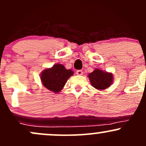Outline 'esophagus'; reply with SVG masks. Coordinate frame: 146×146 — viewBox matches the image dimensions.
Instances as JSON below:
<instances>
[{
  "instance_id": "1",
  "label": "esophagus",
  "mask_w": 146,
  "mask_h": 146,
  "mask_svg": "<svg viewBox=\"0 0 146 146\" xmlns=\"http://www.w3.org/2000/svg\"><path fill=\"white\" fill-rule=\"evenodd\" d=\"M76 74H77L78 76H82V75L83 74V72L81 70H78L76 71Z\"/></svg>"
}]
</instances>
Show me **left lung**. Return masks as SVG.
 <instances>
[{
  "label": "left lung",
  "instance_id": "left-lung-1",
  "mask_svg": "<svg viewBox=\"0 0 146 146\" xmlns=\"http://www.w3.org/2000/svg\"><path fill=\"white\" fill-rule=\"evenodd\" d=\"M91 85L98 90H104L109 87L113 81V73L96 68L88 75Z\"/></svg>",
  "mask_w": 146,
  "mask_h": 146
}]
</instances>
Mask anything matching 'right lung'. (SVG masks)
I'll use <instances>...</instances> for the list:
<instances>
[{"label":"right lung","instance_id":"obj_1","mask_svg":"<svg viewBox=\"0 0 146 146\" xmlns=\"http://www.w3.org/2000/svg\"><path fill=\"white\" fill-rule=\"evenodd\" d=\"M73 75L72 70H68L62 64H56L52 68L42 70L40 80L45 88L54 93H58L64 88L68 78Z\"/></svg>","mask_w":146,"mask_h":146}]
</instances>
